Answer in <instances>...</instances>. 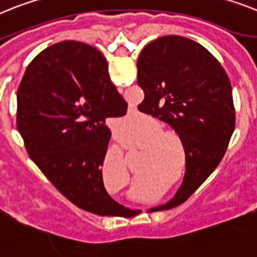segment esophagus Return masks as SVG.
I'll return each mask as SVG.
<instances>
[{"mask_svg":"<svg viewBox=\"0 0 257 257\" xmlns=\"http://www.w3.org/2000/svg\"><path fill=\"white\" fill-rule=\"evenodd\" d=\"M144 210V209H143ZM156 214V213H155ZM161 217V218H162V220H164V221H162V222H165V221H168L169 220V218H170V216H165V214H162V213H157V217Z\"/></svg>","mask_w":257,"mask_h":257,"instance_id":"34e87169","label":"esophagus"}]
</instances>
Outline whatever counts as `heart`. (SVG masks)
I'll list each match as a JSON object with an SVG mask.
<instances>
[{
  "instance_id": "1",
  "label": "heart",
  "mask_w": 257,
  "mask_h": 257,
  "mask_svg": "<svg viewBox=\"0 0 257 257\" xmlns=\"http://www.w3.org/2000/svg\"><path fill=\"white\" fill-rule=\"evenodd\" d=\"M147 148L143 173L134 182V195L140 200L155 199L170 185L185 175L187 169V152L182 139L174 134H169L164 124L155 122L151 130L139 139ZM120 177L127 178V170L119 162Z\"/></svg>"
}]
</instances>
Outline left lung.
<instances>
[{
    "mask_svg": "<svg viewBox=\"0 0 257 257\" xmlns=\"http://www.w3.org/2000/svg\"><path fill=\"white\" fill-rule=\"evenodd\" d=\"M140 111L173 127L186 146L187 169L177 194L148 212L178 207L222 160L235 127L231 85L221 63L187 37L162 36L138 58Z\"/></svg>",
    "mask_w": 257,
    "mask_h": 257,
    "instance_id": "1",
    "label": "left lung"
}]
</instances>
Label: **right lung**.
I'll list each match as a JSON object with an SVG mask.
<instances>
[{
    "instance_id": "1",
    "label": "right lung",
    "mask_w": 257,
    "mask_h": 257,
    "mask_svg": "<svg viewBox=\"0 0 257 257\" xmlns=\"http://www.w3.org/2000/svg\"><path fill=\"white\" fill-rule=\"evenodd\" d=\"M126 111L104 56L88 44L61 41L28 65L17 126L31 159L72 204L98 216L131 214L107 194L101 170L111 135L105 122Z\"/></svg>"
}]
</instances>
